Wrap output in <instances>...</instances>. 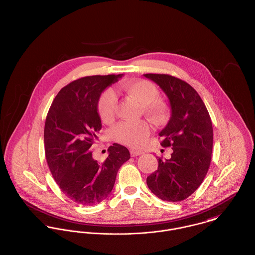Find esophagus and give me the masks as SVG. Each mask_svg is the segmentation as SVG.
<instances>
[{
  "instance_id": "1",
  "label": "esophagus",
  "mask_w": 255,
  "mask_h": 255,
  "mask_svg": "<svg viewBox=\"0 0 255 255\" xmlns=\"http://www.w3.org/2000/svg\"><path fill=\"white\" fill-rule=\"evenodd\" d=\"M143 154V152L141 151V150H134V149H131L130 150V155H131V157H136V156H140V155H142Z\"/></svg>"
}]
</instances>
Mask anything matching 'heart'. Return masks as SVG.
<instances>
[{
	"label": "heart",
	"mask_w": 255,
	"mask_h": 255,
	"mask_svg": "<svg viewBox=\"0 0 255 255\" xmlns=\"http://www.w3.org/2000/svg\"><path fill=\"white\" fill-rule=\"evenodd\" d=\"M122 91L141 104V110L154 123L162 124L168 117V105L159 98L158 88L150 81L136 80L125 83ZM117 97L112 90L102 93L97 101V114L104 124H111L116 115ZM150 132V126L144 120L121 122L112 130L117 142L128 146H138Z\"/></svg>",
	"instance_id": "1"
}]
</instances>
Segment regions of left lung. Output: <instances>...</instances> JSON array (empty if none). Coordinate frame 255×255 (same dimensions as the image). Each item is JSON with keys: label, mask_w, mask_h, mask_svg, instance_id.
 <instances>
[{"label": "left lung", "mask_w": 255, "mask_h": 255, "mask_svg": "<svg viewBox=\"0 0 255 255\" xmlns=\"http://www.w3.org/2000/svg\"><path fill=\"white\" fill-rule=\"evenodd\" d=\"M169 99L171 117L160 132L162 147H171L170 158L158 159V169L147 177V185L159 199L180 202L191 196L209 170L213 129L209 111L184 81L167 74H145Z\"/></svg>", "instance_id": "8db88e82"}]
</instances>
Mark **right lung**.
Instances as JSON below:
<instances>
[{"mask_svg": "<svg viewBox=\"0 0 255 255\" xmlns=\"http://www.w3.org/2000/svg\"><path fill=\"white\" fill-rule=\"evenodd\" d=\"M120 75L88 76L62 88L52 101L45 124V152L49 170L60 190L82 206L101 203L111 193L119 168L130 158L129 151L114 143L103 162L93 158L101 120L97 101Z\"/></svg>", "mask_w": 255, "mask_h": 255, "instance_id": "1", "label": "right lung"}]
</instances>
